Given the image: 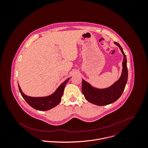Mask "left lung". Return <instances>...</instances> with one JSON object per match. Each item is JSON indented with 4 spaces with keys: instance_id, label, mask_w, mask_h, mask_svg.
Listing matches in <instances>:
<instances>
[{
    "instance_id": "8db88e82",
    "label": "left lung",
    "mask_w": 148,
    "mask_h": 148,
    "mask_svg": "<svg viewBox=\"0 0 148 148\" xmlns=\"http://www.w3.org/2000/svg\"><path fill=\"white\" fill-rule=\"evenodd\" d=\"M114 43L119 47L124 56L123 71L120 79L111 87L101 90L94 88L89 83L82 80V91L84 98L89 102L97 106H105L116 101L123 94L128 80L126 56L120 44L116 42Z\"/></svg>"
}]
</instances>
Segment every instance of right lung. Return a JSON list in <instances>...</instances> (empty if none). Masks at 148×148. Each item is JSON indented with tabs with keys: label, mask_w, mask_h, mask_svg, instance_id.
I'll use <instances>...</instances> for the list:
<instances>
[{
	"label": "right lung",
	"mask_w": 148,
	"mask_h": 148,
	"mask_svg": "<svg viewBox=\"0 0 148 148\" xmlns=\"http://www.w3.org/2000/svg\"><path fill=\"white\" fill-rule=\"evenodd\" d=\"M69 79L70 78L67 79L65 82L62 83L53 94L46 97L35 98L28 97L22 92L18 84V86L21 96L29 106L37 110L48 111L56 107L60 103L64 93V88Z\"/></svg>",
	"instance_id": "add662e5"
}]
</instances>
